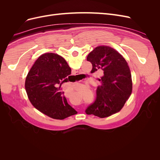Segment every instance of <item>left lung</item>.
<instances>
[{"label":"left lung","instance_id":"obj_1","mask_svg":"<svg viewBox=\"0 0 160 160\" xmlns=\"http://www.w3.org/2000/svg\"><path fill=\"white\" fill-rule=\"evenodd\" d=\"M93 69L91 72L102 70L100 85L96 91V99L85 110L101 118L118 112L123 107L132 91L129 67L123 56L113 48L99 46L87 57Z\"/></svg>","mask_w":160,"mask_h":160}]
</instances>
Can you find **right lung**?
<instances>
[{
    "mask_svg": "<svg viewBox=\"0 0 160 160\" xmlns=\"http://www.w3.org/2000/svg\"><path fill=\"white\" fill-rule=\"evenodd\" d=\"M71 73V68L61 56L52 52L41 55L28 72L25 81V89L32 105L56 119L77 114L67 103L61 88Z\"/></svg>",
    "mask_w": 160,
    "mask_h": 160,
    "instance_id": "1",
    "label": "right lung"
}]
</instances>
